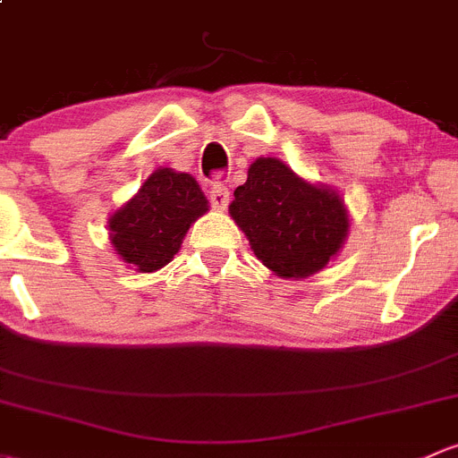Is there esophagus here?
<instances>
[{"label": "esophagus", "mask_w": 458, "mask_h": 458, "mask_svg": "<svg viewBox=\"0 0 458 458\" xmlns=\"http://www.w3.org/2000/svg\"><path fill=\"white\" fill-rule=\"evenodd\" d=\"M209 202L214 209L223 211L227 209L229 205V187L227 185H220V182H216L214 187L209 190Z\"/></svg>", "instance_id": "34e87169"}]
</instances>
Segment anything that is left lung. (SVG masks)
Here are the masks:
<instances>
[{
	"label": "left lung",
	"instance_id": "1",
	"mask_svg": "<svg viewBox=\"0 0 458 458\" xmlns=\"http://www.w3.org/2000/svg\"><path fill=\"white\" fill-rule=\"evenodd\" d=\"M264 267L282 277H306L339 251L348 214L335 191L309 185L277 158H258L229 207Z\"/></svg>",
	"mask_w": 458,
	"mask_h": 458
}]
</instances>
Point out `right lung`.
I'll use <instances>...</instances> for the list:
<instances>
[{"label": "right lung", "instance_id": "add662e5", "mask_svg": "<svg viewBox=\"0 0 458 458\" xmlns=\"http://www.w3.org/2000/svg\"><path fill=\"white\" fill-rule=\"evenodd\" d=\"M205 211L207 198L190 174L157 169L110 218V240L136 271L152 273L172 262L187 229Z\"/></svg>", "mask_w": 458, "mask_h": 458}]
</instances>
